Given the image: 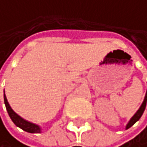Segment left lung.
Here are the masks:
<instances>
[{"label":"left lung","instance_id":"left-lung-1","mask_svg":"<svg viewBox=\"0 0 147 147\" xmlns=\"http://www.w3.org/2000/svg\"><path fill=\"white\" fill-rule=\"evenodd\" d=\"M146 101H147V90L146 93V96H144V102L143 104H142V106L140 107V109H138L137 112L135 113V114L133 115V117H132L129 122H128V124L127 125V127H125V129H127V128L131 127L132 125H133L135 123H136L137 121H139V119H140L142 117V115H143V113L144 111V109H146Z\"/></svg>","mask_w":147,"mask_h":147}]
</instances>
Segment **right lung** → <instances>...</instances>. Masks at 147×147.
<instances>
[{
  "label": "right lung",
  "mask_w": 147,
  "mask_h": 147,
  "mask_svg": "<svg viewBox=\"0 0 147 147\" xmlns=\"http://www.w3.org/2000/svg\"><path fill=\"white\" fill-rule=\"evenodd\" d=\"M3 98H4V104H5V107H6V111L8 112L11 120L13 121V123L17 127H19L20 128H22V130H24L26 132H29V133H40L41 129L38 125L33 124L31 122L24 120V119L20 117V115H18L17 113L11 109V107L9 105V103L7 102L6 96L4 93H3Z\"/></svg>",
  "instance_id": "1"
}]
</instances>
